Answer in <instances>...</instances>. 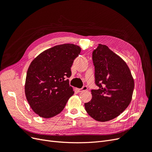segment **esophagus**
Masks as SVG:
<instances>
[{"label": "esophagus", "instance_id": "esophagus-1", "mask_svg": "<svg viewBox=\"0 0 152 152\" xmlns=\"http://www.w3.org/2000/svg\"><path fill=\"white\" fill-rule=\"evenodd\" d=\"M87 89V86H84L83 87H82V88H81V89H77V91L78 92H82V91H86Z\"/></svg>", "mask_w": 152, "mask_h": 152}]
</instances>
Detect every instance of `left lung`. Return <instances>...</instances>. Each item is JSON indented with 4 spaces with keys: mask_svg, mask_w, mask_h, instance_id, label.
Here are the masks:
<instances>
[{
    "mask_svg": "<svg viewBox=\"0 0 152 152\" xmlns=\"http://www.w3.org/2000/svg\"><path fill=\"white\" fill-rule=\"evenodd\" d=\"M95 83L92 99L84 104L87 113L99 122L118 117L130 104L134 82L126 63L106 45L99 44L93 52Z\"/></svg>",
    "mask_w": 152,
    "mask_h": 152,
    "instance_id": "obj_1",
    "label": "left lung"
}]
</instances>
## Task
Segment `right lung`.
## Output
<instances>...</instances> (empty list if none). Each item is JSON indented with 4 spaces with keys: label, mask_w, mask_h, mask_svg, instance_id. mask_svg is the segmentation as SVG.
Wrapping results in <instances>:
<instances>
[{
    "label": "right lung",
    "mask_w": 152,
    "mask_h": 152,
    "mask_svg": "<svg viewBox=\"0 0 152 152\" xmlns=\"http://www.w3.org/2000/svg\"><path fill=\"white\" fill-rule=\"evenodd\" d=\"M80 51L75 44L58 45L41 53L30 63L25 93L30 107L39 116H56L74 93L66 78L71 76L70 68Z\"/></svg>",
    "instance_id": "right-lung-1"
}]
</instances>
